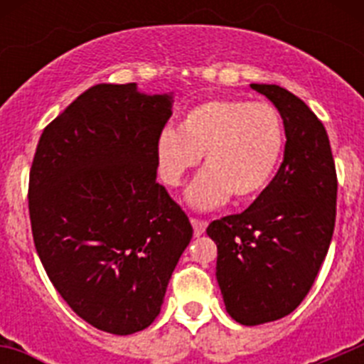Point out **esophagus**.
Listing matches in <instances>:
<instances>
[{
    "label": "esophagus",
    "instance_id": "obj_1",
    "mask_svg": "<svg viewBox=\"0 0 364 364\" xmlns=\"http://www.w3.org/2000/svg\"><path fill=\"white\" fill-rule=\"evenodd\" d=\"M191 224H193V230H195V237H200L202 233L205 231V224L204 220H200V218H191Z\"/></svg>",
    "mask_w": 364,
    "mask_h": 364
}]
</instances>
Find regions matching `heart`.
Masks as SVG:
<instances>
[{
  "label": "heart",
  "mask_w": 364,
  "mask_h": 364,
  "mask_svg": "<svg viewBox=\"0 0 364 364\" xmlns=\"http://www.w3.org/2000/svg\"><path fill=\"white\" fill-rule=\"evenodd\" d=\"M284 124L268 102L213 98L184 114L178 129L166 127L156 140L159 171L176 188L204 154V171L186 191L193 210L210 211L259 197L273 180L284 153Z\"/></svg>",
  "instance_id": "heart-1"
}]
</instances>
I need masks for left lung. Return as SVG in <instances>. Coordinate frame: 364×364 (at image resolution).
Masks as SVG:
<instances>
[{
    "mask_svg": "<svg viewBox=\"0 0 364 364\" xmlns=\"http://www.w3.org/2000/svg\"><path fill=\"white\" fill-rule=\"evenodd\" d=\"M281 112L284 159L253 204L208 226L226 311L246 326L286 317L306 297L336 226L337 175L326 129L301 98L252 83Z\"/></svg>",
    "mask_w": 364,
    "mask_h": 364,
    "instance_id": "1",
    "label": "left lung"
}]
</instances>
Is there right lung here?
<instances>
[{
	"instance_id": "obj_1",
	"label": "right lung",
	"mask_w": 364,
	"mask_h": 364,
	"mask_svg": "<svg viewBox=\"0 0 364 364\" xmlns=\"http://www.w3.org/2000/svg\"><path fill=\"white\" fill-rule=\"evenodd\" d=\"M173 92L98 83L43 129L28 178L32 237L50 282L83 321L149 326L188 247V215L156 182Z\"/></svg>"
}]
</instances>
